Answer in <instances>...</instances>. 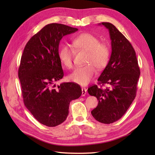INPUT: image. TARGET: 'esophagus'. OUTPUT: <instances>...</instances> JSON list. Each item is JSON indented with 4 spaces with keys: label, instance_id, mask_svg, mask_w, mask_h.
Masks as SVG:
<instances>
[{
    "label": "esophagus",
    "instance_id": "obj_1",
    "mask_svg": "<svg viewBox=\"0 0 155 155\" xmlns=\"http://www.w3.org/2000/svg\"><path fill=\"white\" fill-rule=\"evenodd\" d=\"M87 88H82V96H83V97L85 96V95H86V94H87Z\"/></svg>",
    "mask_w": 155,
    "mask_h": 155
}]
</instances>
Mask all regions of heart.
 <instances>
[{
	"label": "heart",
	"instance_id": "b5f03b06",
	"mask_svg": "<svg viewBox=\"0 0 155 155\" xmlns=\"http://www.w3.org/2000/svg\"><path fill=\"white\" fill-rule=\"evenodd\" d=\"M75 48L87 52L85 63L77 68L69 75V79L78 84L87 85L93 79L97 69L102 70L108 64L110 57V48L104 42H101L96 36L90 33H82L72 39ZM58 58L65 67L71 68L73 64V51L71 47L62 45L58 51Z\"/></svg>",
	"mask_w": 155,
	"mask_h": 155
}]
</instances>
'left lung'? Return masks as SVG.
<instances>
[{"instance_id":"8db88e82","label":"left lung","mask_w":155,"mask_h":155,"mask_svg":"<svg viewBox=\"0 0 155 155\" xmlns=\"http://www.w3.org/2000/svg\"><path fill=\"white\" fill-rule=\"evenodd\" d=\"M98 25L108 29L111 40L109 61L98 78V84L108 87L103 89L94 84L88 92L98 101L91 111L93 117L101 123L110 124L123 116L135 98L140 68L135 51L126 37L110 22Z\"/></svg>"}]
</instances>
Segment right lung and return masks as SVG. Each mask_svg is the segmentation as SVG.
<instances>
[{"label": "right lung", "mask_w": 155, "mask_h": 155, "mask_svg": "<svg viewBox=\"0 0 155 155\" xmlns=\"http://www.w3.org/2000/svg\"><path fill=\"white\" fill-rule=\"evenodd\" d=\"M77 28L52 23L46 25L28 41L23 51L18 78L25 107L39 123L56 127L68 114L69 104L82 94L74 83L54 84L64 72L58 58L62 38L77 32Z\"/></svg>", "instance_id": "1"}]
</instances>
